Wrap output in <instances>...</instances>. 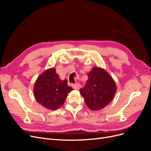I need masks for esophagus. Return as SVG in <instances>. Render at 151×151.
I'll return each instance as SVG.
<instances>
[{
	"instance_id": "34e87169",
	"label": "esophagus",
	"mask_w": 151,
	"mask_h": 151,
	"mask_svg": "<svg viewBox=\"0 0 151 151\" xmlns=\"http://www.w3.org/2000/svg\"><path fill=\"white\" fill-rule=\"evenodd\" d=\"M72 88H74V89L78 90V89H79V88H81V85H80V84H79V83H76V84H74L72 85Z\"/></svg>"
}]
</instances>
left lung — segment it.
<instances>
[{
	"label": "left lung",
	"mask_w": 151,
	"mask_h": 151,
	"mask_svg": "<svg viewBox=\"0 0 151 151\" xmlns=\"http://www.w3.org/2000/svg\"><path fill=\"white\" fill-rule=\"evenodd\" d=\"M86 86L80 89L88 107L93 111H98L110 103L116 91L115 81L103 68L93 67L88 74Z\"/></svg>",
	"instance_id": "1"
}]
</instances>
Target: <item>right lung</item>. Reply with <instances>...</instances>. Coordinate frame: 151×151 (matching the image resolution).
<instances>
[{
    "instance_id": "add662e5",
    "label": "right lung",
    "mask_w": 151,
    "mask_h": 151,
    "mask_svg": "<svg viewBox=\"0 0 151 151\" xmlns=\"http://www.w3.org/2000/svg\"><path fill=\"white\" fill-rule=\"evenodd\" d=\"M73 89L67 80H61L55 68L44 71L36 79L33 94L38 103L50 110H55L64 103L68 93Z\"/></svg>"
}]
</instances>
